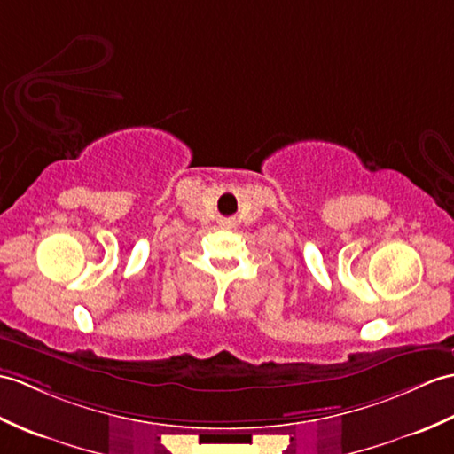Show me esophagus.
<instances>
[{
  "mask_svg": "<svg viewBox=\"0 0 454 454\" xmlns=\"http://www.w3.org/2000/svg\"><path fill=\"white\" fill-rule=\"evenodd\" d=\"M223 226H230V223H223Z\"/></svg>",
  "mask_w": 454,
  "mask_h": 454,
  "instance_id": "1",
  "label": "esophagus"
}]
</instances>
